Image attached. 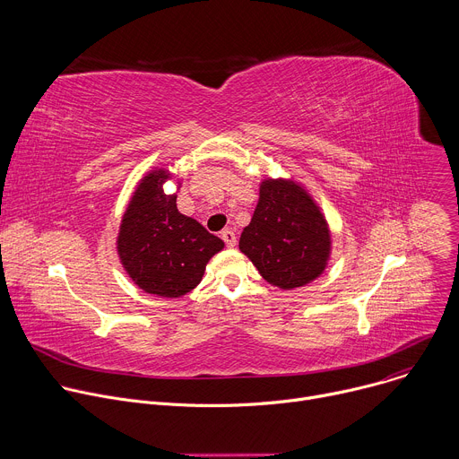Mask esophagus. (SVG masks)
I'll return each instance as SVG.
<instances>
[{
    "label": "esophagus",
    "instance_id": "obj_1",
    "mask_svg": "<svg viewBox=\"0 0 459 459\" xmlns=\"http://www.w3.org/2000/svg\"><path fill=\"white\" fill-rule=\"evenodd\" d=\"M221 238H223V241L227 243V247H236V232L234 230H230V229H225L223 232H221Z\"/></svg>",
    "mask_w": 459,
    "mask_h": 459
}]
</instances>
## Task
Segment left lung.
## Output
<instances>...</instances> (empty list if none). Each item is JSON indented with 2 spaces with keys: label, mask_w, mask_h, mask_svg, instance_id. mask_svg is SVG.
Wrapping results in <instances>:
<instances>
[{
  "label": "left lung",
  "mask_w": 459,
  "mask_h": 459,
  "mask_svg": "<svg viewBox=\"0 0 459 459\" xmlns=\"http://www.w3.org/2000/svg\"><path fill=\"white\" fill-rule=\"evenodd\" d=\"M331 230L312 195L294 179L267 178L239 238V250L283 290L319 278L331 257Z\"/></svg>",
  "instance_id": "8db88e82"
}]
</instances>
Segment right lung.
<instances>
[{
    "label": "right lung",
    "mask_w": 459,
    "mask_h": 459,
    "mask_svg": "<svg viewBox=\"0 0 459 459\" xmlns=\"http://www.w3.org/2000/svg\"><path fill=\"white\" fill-rule=\"evenodd\" d=\"M170 178L169 170L154 169L140 179L116 245L123 269L142 290L181 298L200 285L209 259L225 243L178 211L176 194L163 190Z\"/></svg>",
    "instance_id": "add662e5"
}]
</instances>
